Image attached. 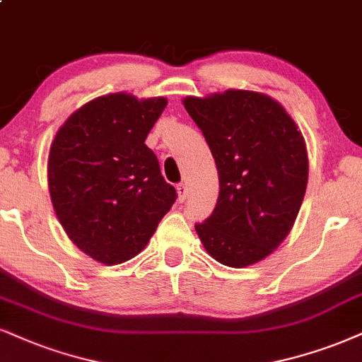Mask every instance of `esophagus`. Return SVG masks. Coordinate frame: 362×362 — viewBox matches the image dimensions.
I'll use <instances>...</instances> for the list:
<instances>
[{
	"label": "esophagus",
	"mask_w": 362,
	"mask_h": 362,
	"mask_svg": "<svg viewBox=\"0 0 362 362\" xmlns=\"http://www.w3.org/2000/svg\"><path fill=\"white\" fill-rule=\"evenodd\" d=\"M177 189V199L182 203L186 198H188V186H186V182H180V185L176 186Z\"/></svg>",
	"instance_id": "esophagus-1"
}]
</instances>
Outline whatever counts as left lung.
Returning <instances> with one entry per match:
<instances>
[{
    "label": "left lung",
    "mask_w": 362,
    "mask_h": 362,
    "mask_svg": "<svg viewBox=\"0 0 362 362\" xmlns=\"http://www.w3.org/2000/svg\"><path fill=\"white\" fill-rule=\"evenodd\" d=\"M215 158L220 194L196 223L206 252L223 265H252L288 235L307 188L309 160L296 122L263 93L226 90L182 102Z\"/></svg>",
    "instance_id": "1"
}]
</instances>
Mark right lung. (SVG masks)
<instances>
[{
  "instance_id": "obj_1",
  "label": "right lung",
  "mask_w": 362,
  "mask_h": 362,
  "mask_svg": "<svg viewBox=\"0 0 362 362\" xmlns=\"http://www.w3.org/2000/svg\"><path fill=\"white\" fill-rule=\"evenodd\" d=\"M168 100L110 93L88 102L58 129L48 188L69 238L105 265L142 252L177 194L144 144Z\"/></svg>"
}]
</instances>
